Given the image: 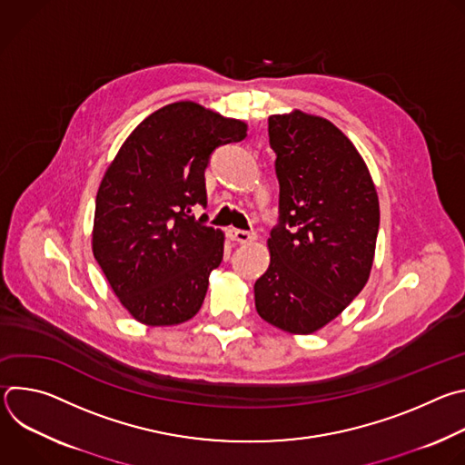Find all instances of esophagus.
<instances>
[{
    "label": "esophagus",
    "mask_w": 465,
    "mask_h": 465,
    "mask_svg": "<svg viewBox=\"0 0 465 465\" xmlns=\"http://www.w3.org/2000/svg\"><path fill=\"white\" fill-rule=\"evenodd\" d=\"M228 235L232 241H237L241 244H248L252 241H255V233L253 232H244V230H237V228H230Z\"/></svg>",
    "instance_id": "esophagus-1"
}]
</instances>
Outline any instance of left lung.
I'll return each mask as SVG.
<instances>
[{"label": "left lung", "mask_w": 465, "mask_h": 465, "mask_svg": "<svg viewBox=\"0 0 465 465\" xmlns=\"http://www.w3.org/2000/svg\"><path fill=\"white\" fill-rule=\"evenodd\" d=\"M280 180L271 264L253 285L271 325L311 335L364 289L375 255L379 198L371 174L333 123L302 110L269 117Z\"/></svg>", "instance_id": "left-lung-1"}]
</instances>
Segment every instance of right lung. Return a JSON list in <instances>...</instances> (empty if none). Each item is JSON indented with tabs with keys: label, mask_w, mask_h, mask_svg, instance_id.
Wrapping results in <instances>:
<instances>
[{
	"label": "right lung",
	"mask_w": 465,
	"mask_h": 465,
	"mask_svg": "<svg viewBox=\"0 0 465 465\" xmlns=\"http://www.w3.org/2000/svg\"><path fill=\"white\" fill-rule=\"evenodd\" d=\"M248 124L193 101L145 117L108 165L95 198L92 250L130 316L178 325L203 307L224 253V233L194 219L219 145L246 138Z\"/></svg>",
	"instance_id": "1"
}]
</instances>
